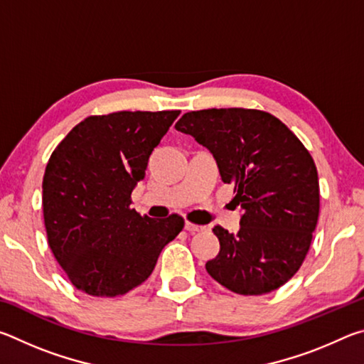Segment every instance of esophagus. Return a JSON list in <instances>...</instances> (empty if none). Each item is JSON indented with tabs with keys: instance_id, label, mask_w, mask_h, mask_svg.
I'll use <instances>...</instances> for the list:
<instances>
[{
	"instance_id": "esophagus-1",
	"label": "esophagus",
	"mask_w": 364,
	"mask_h": 364,
	"mask_svg": "<svg viewBox=\"0 0 364 364\" xmlns=\"http://www.w3.org/2000/svg\"><path fill=\"white\" fill-rule=\"evenodd\" d=\"M184 230L189 231V232H199V231H204L205 226L194 225V223H191V221H186V225H184Z\"/></svg>"
}]
</instances>
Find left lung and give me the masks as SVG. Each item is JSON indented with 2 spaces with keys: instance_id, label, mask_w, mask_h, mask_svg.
I'll return each instance as SVG.
<instances>
[{
  "instance_id": "obj_1",
  "label": "left lung",
  "mask_w": 364,
  "mask_h": 364,
  "mask_svg": "<svg viewBox=\"0 0 364 364\" xmlns=\"http://www.w3.org/2000/svg\"><path fill=\"white\" fill-rule=\"evenodd\" d=\"M175 128L213 154L244 212L237 232L213 228L220 254L205 263L207 273L241 295L286 284L304 263L318 223L319 183L310 152L279 119L257 109L194 110Z\"/></svg>"
}]
</instances>
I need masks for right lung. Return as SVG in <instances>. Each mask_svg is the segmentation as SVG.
<instances>
[{"label": "right lung", "instance_id": "right-lung-1", "mask_svg": "<svg viewBox=\"0 0 364 364\" xmlns=\"http://www.w3.org/2000/svg\"><path fill=\"white\" fill-rule=\"evenodd\" d=\"M180 110L90 115L60 141L43 176L48 244L67 278L93 297H117L149 278L184 228L130 207L154 151Z\"/></svg>", "mask_w": 364, "mask_h": 364}]
</instances>
